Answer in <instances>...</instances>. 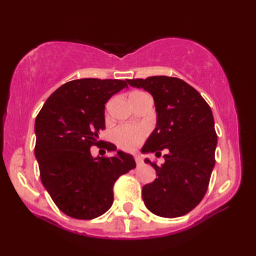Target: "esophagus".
<instances>
[{
  "label": "esophagus",
  "instance_id": "1",
  "mask_svg": "<svg viewBox=\"0 0 256 256\" xmlns=\"http://www.w3.org/2000/svg\"><path fill=\"white\" fill-rule=\"evenodd\" d=\"M134 158H135V162H136L138 165H140L143 162L142 157L140 156V154H134Z\"/></svg>",
  "mask_w": 256,
  "mask_h": 256
}]
</instances>
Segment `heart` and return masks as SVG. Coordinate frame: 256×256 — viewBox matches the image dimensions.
Masks as SVG:
<instances>
[{
	"label": "heart",
	"instance_id": "obj_1",
	"mask_svg": "<svg viewBox=\"0 0 256 256\" xmlns=\"http://www.w3.org/2000/svg\"><path fill=\"white\" fill-rule=\"evenodd\" d=\"M145 130L131 124L120 125L113 131V138L118 146L125 150H132L145 138Z\"/></svg>",
	"mask_w": 256,
	"mask_h": 256
}]
</instances>
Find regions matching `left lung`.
<instances>
[{
    "mask_svg": "<svg viewBox=\"0 0 256 256\" xmlns=\"http://www.w3.org/2000/svg\"><path fill=\"white\" fill-rule=\"evenodd\" d=\"M130 86L150 92L156 111V128L142 153L160 155L155 180L142 189L144 204L162 218H177L192 211L206 192L214 167L216 133L208 103L184 80L167 76L126 80Z\"/></svg>",
    "mask_w": 256,
    "mask_h": 256,
    "instance_id": "1",
    "label": "left lung"
}]
</instances>
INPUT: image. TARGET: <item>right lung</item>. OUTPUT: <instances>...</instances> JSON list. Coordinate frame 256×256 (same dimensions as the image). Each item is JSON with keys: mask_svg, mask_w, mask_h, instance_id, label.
Masks as SVG:
<instances>
[{"mask_svg": "<svg viewBox=\"0 0 256 256\" xmlns=\"http://www.w3.org/2000/svg\"><path fill=\"white\" fill-rule=\"evenodd\" d=\"M128 84L118 79L69 81L48 98L35 120V157L40 179L64 214L74 219L100 216L113 204L118 178L136 166L131 154L106 143L112 157H94L106 128L104 108L110 98Z\"/></svg>", "mask_w": 256, "mask_h": 256, "instance_id": "1", "label": "right lung"}]
</instances>
